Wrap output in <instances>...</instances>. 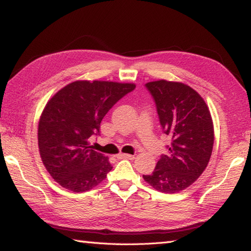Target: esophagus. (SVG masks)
Instances as JSON below:
<instances>
[{"label":"esophagus","instance_id":"obj_1","mask_svg":"<svg viewBox=\"0 0 251 251\" xmlns=\"http://www.w3.org/2000/svg\"><path fill=\"white\" fill-rule=\"evenodd\" d=\"M119 158H126V159H134L135 155H131V154H126V153H120L119 155H117Z\"/></svg>","mask_w":251,"mask_h":251}]
</instances>
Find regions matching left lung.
I'll list each match as a JSON object with an SVG mask.
<instances>
[{
  "label": "left lung",
  "instance_id": "left-lung-1",
  "mask_svg": "<svg viewBox=\"0 0 251 251\" xmlns=\"http://www.w3.org/2000/svg\"><path fill=\"white\" fill-rule=\"evenodd\" d=\"M146 86L172 145L168 155H162L154 172L143 179L163 193H178L193 184L209 163L215 140L210 111L201 96L184 83L158 79Z\"/></svg>",
  "mask_w": 251,
  "mask_h": 251
}]
</instances>
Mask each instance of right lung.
Listing matches in <instances>:
<instances>
[{"label":"right lung","mask_w":251,"mask_h":251,"mask_svg":"<svg viewBox=\"0 0 251 251\" xmlns=\"http://www.w3.org/2000/svg\"><path fill=\"white\" fill-rule=\"evenodd\" d=\"M134 83L75 81L47 101L37 128L40 155L56 182L69 191L92 190L113 168L109 157L93 150L90 137L99 132L104 115Z\"/></svg>","instance_id":"add662e5"}]
</instances>
